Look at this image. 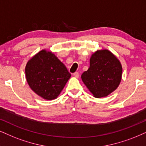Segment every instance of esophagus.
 <instances>
[{"instance_id":"obj_1","label":"esophagus","mask_w":146,"mask_h":146,"mask_svg":"<svg viewBox=\"0 0 146 146\" xmlns=\"http://www.w3.org/2000/svg\"><path fill=\"white\" fill-rule=\"evenodd\" d=\"M79 75V74L78 72H75V73H73V76H74L75 77H76V78H78Z\"/></svg>"}]
</instances>
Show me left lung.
<instances>
[{
	"label": "left lung",
	"instance_id": "left-lung-1",
	"mask_svg": "<svg viewBox=\"0 0 146 146\" xmlns=\"http://www.w3.org/2000/svg\"><path fill=\"white\" fill-rule=\"evenodd\" d=\"M123 68L120 60L107 49L92 54L90 67L82 75L84 84L97 98L106 97L117 90L122 79Z\"/></svg>",
	"mask_w": 146,
	"mask_h": 146
}]
</instances>
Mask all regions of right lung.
Wrapping results in <instances>:
<instances>
[{
	"instance_id": "obj_1",
	"label": "right lung",
	"mask_w": 146,
	"mask_h": 146,
	"mask_svg": "<svg viewBox=\"0 0 146 146\" xmlns=\"http://www.w3.org/2000/svg\"><path fill=\"white\" fill-rule=\"evenodd\" d=\"M70 77L64 64L46 49L34 55L25 66V78L29 88L46 100L56 99Z\"/></svg>"
}]
</instances>
